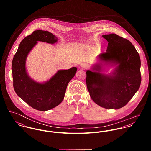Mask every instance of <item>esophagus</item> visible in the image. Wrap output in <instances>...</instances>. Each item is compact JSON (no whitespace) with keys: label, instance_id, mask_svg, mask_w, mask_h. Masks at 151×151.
I'll return each mask as SVG.
<instances>
[{"label":"esophagus","instance_id":"1","mask_svg":"<svg viewBox=\"0 0 151 151\" xmlns=\"http://www.w3.org/2000/svg\"><path fill=\"white\" fill-rule=\"evenodd\" d=\"M80 66L83 69H86V68H87V67H88V64H86V63H82Z\"/></svg>","mask_w":151,"mask_h":151}]
</instances>
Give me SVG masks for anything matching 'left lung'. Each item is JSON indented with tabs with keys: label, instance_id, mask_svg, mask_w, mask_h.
Returning a JSON list of instances; mask_svg holds the SVG:
<instances>
[{
	"label": "left lung",
	"instance_id": "obj_1",
	"mask_svg": "<svg viewBox=\"0 0 151 151\" xmlns=\"http://www.w3.org/2000/svg\"><path fill=\"white\" fill-rule=\"evenodd\" d=\"M108 42L106 53L99 55L100 62L86 71L89 95L98 105L108 109L124 106L139 88L140 57L134 45L115 34L102 35ZM115 65L111 74L101 72L105 66Z\"/></svg>",
	"mask_w": 151,
	"mask_h": 151
}]
</instances>
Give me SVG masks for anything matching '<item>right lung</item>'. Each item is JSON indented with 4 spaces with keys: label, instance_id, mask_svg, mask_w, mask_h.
Returning <instances> with one entry per match:
<instances>
[{
    "label": "right lung",
    "instance_id": "add662e5",
    "mask_svg": "<svg viewBox=\"0 0 151 151\" xmlns=\"http://www.w3.org/2000/svg\"><path fill=\"white\" fill-rule=\"evenodd\" d=\"M58 38L46 31H34L20 43L12 65L13 87L17 95L32 108L41 111L50 110L59 105L65 97L66 88L74 77L77 68L60 70L49 80L40 83L28 76L25 63L28 53L38 43H56Z\"/></svg>",
    "mask_w": 151,
    "mask_h": 151
}]
</instances>
